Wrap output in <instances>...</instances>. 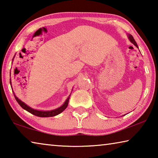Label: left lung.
<instances>
[{"instance_id": "left-lung-1", "label": "left lung", "mask_w": 158, "mask_h": 158, "mask_svg": "<svg viewBox=\"0 0 158 158\" xmlns=\"http://www.w3.org/2000/svg\"><path fill=\"white\" fill-rule=\"evenodd\" d=\"M127 37H128V39H129V40H130L131 42H132V43L134 45H135V46H136L137 48H139V47H138V45H137V42H135V39L133 38V37H132V35L128 34V35H127Z\"/></svg>"}]
</instances>
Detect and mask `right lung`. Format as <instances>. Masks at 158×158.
<instances>
[{
	"label": "right lung",
	"instance_id": "right-lung-1",
	"mask_svg": "<svg viewBox=\"0 0 158 158\" xmlns=\"http://www.w3.org/2000/svg\"><path fill=\"white\" fill-rule=\"evenodd\" d=\"M14 58H15V56H14ZM14 58H13L12 61H13V60H14ZM10 85H11V87H12L11 79H10ZM72 91H73V90H72ZM13 93H14V95H15L16 100H17V102L19 103V105L21 107H22L23 109H25L26 111H28L29 113H31L32 114L35 115V116H37L39 117H52V116H56V115H58L59 114H60L61 112H63L67 108V106H68L69 97H70V95H71V94L69 95V97L66 99V100L65 101V102L63 103V105H61L60 107L55 109H53V110H50V111H41V110H37V109H33L32 107H31V106H29L28 105H26V103L23 102L19 100V99L17 96L15 95L14 92H13Z\"/></svg>",
	"mask_w": 158,
	"mask_h": 158
}]
</instances>
